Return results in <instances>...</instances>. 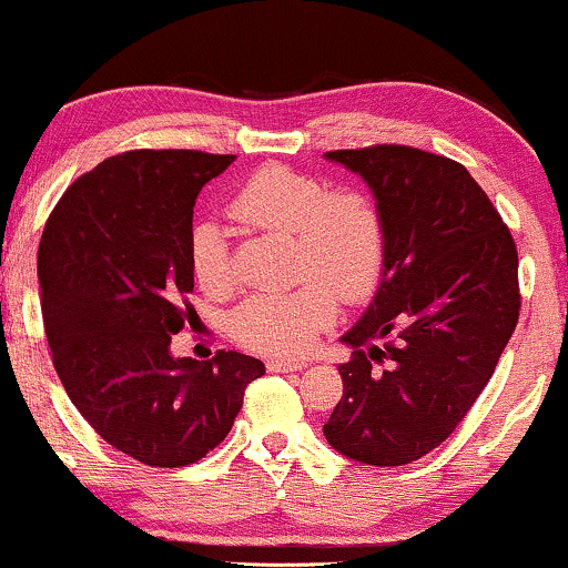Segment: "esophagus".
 Segmentation results:
<instances>
[{
	"mask_svg": "<svg viewBox=\"0 0 568 568\" xmlns=\"http://www.w3.org/2000/svg\"><path fill=\"white\" fill-rule=\"evenodd\" d=\"M304 367H306V364L298 362V358H267V369L270 372H298Z\"/></svg>",
	"mask_w": 568,
	"mask_h": 568,
	"instance_id": "1",
	"label": "esophagus"
}]
</instances>
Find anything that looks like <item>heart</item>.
I'll list each match as a JSON object with an SVG mask.
<instances>
[{
    "label": "heart",
    "instance_id": "heart-1",
    "mask_svg": "<svg viewBox=\"0 0 568 568\" xmlns=\"http://www.w3.org/2000/svg\"><path fill=\"white\" fill-rule=\"evenodd\" d=\"M246 227L293 235L296 291L251 296L233 314L241 346L270 356H298L337 317V298L358 304L375 293L385 270L387 231L383 210L358 189L329 191L327 183L283 164L251 172L231 201ZM191 272L210 296H225L239 272L225 233L214 222L191 231Z\"/></svg>",
    "mask_w": 568,
    "mask_h": 568
}]
</instances>
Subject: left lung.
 <instances>
[{
  "mask_svg": "<svg viewBox=\"0 0 568 568\" xmlns=\"http://www.w3.org/2000/svg\"><path fill=\"white\" fill-rule=\"evenodd\" d=\"M387 231L383 283L343 335V396L325 437L337 454L404 466L437 448L469 414L519 322L511 231L464 164L404 143L337 149Z\"/></svg>",
  "mask_w": 568,
  "mask_h": 568,
  "instance_id": "left-lung-1",
  "label": "left lung"
}]
</instances>
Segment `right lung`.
Listing matches in <instances>:
<instances>
[{
    "mask_svg": "<svg viewBox=\"0 0 568 568\" xmlns=\"http://www.w3.org/2000/svg\"><path fill=\"white\" fill-rule=\"evenodd\" d=\"M233 154L133 149L70 185L39 243L57 377L99 437L146 466L196 464L225 440L260 358H175L191 320L193 204Z\"/></svg>",
    "mask_w": 568,
    "mask_h": 568,
    "instance_id": "obj_1",
    "label": "right lung"
}]
</instances>
